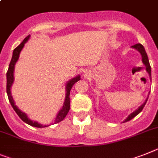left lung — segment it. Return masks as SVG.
<instances>
[{
    "label": "left lung",
    "mask_w": 158,
    "mask_h": 158,
    "mask_svg": "<svg viewBox=\"0 0 158 158\" xmlns=\"http://www.w3.org/2000/svg\"><path fill=\"white\" fill-rule=\"evenodd\" d=\"M132 48L137 49V50L138 51V52H139L141 54V57H142V62H143V64L145 65L146 71L148 72V73H149V77H150V78H151V67H150V64H149V59H148V56H147V53H146V52H145V48L143 47V45L141 44H134V45H133V46H132ZM147 100H148V98L145 100V102H144V103L142 104V105H141V106H140L138 109H137V110H136L135 111L133 112L131 114H129V117H128V118H126V119H125L123 122H126V121H130V120L133 119L134 117H136L137 114H140V113L142 111V110H143V108L145 107V104H146V102H147Z\"/></svg>",
    "instance_id": "8db88e82"
}]
</instances>
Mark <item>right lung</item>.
I'll list each match as a JSON object with an SVG mask.
<instances>
[{"mask_svg":"<svg viewBox=\"0 0 158 158\" xmlns=\"http://www.w3.org/2000/svg\"><path fill=\"white\" fill-rule=\"evenodd\" d=\"M30 37V35L27 36L21 44H19L18 46L16 48H14L13 52V56H12L11 61L9 63V69L7 71V73H6V78H7V85H6V92H7L8 94V98H9V101L11 104L12 107L13 108V110H15V112L17 113V115L19 116V118H21L24 122L27 123L28 125H31V126H33V127H37V128H44L47 127L48 125H42L39 124L37 121H31L30 119L28 118L26 114L25 113L21 112V110H19L17 106H15L14 101L13 99V97L11 95V86L13 83V81H14V77H13V72H14V67L15 64H16V62L17 61L19 58V55H20V52H21V49L23 48L24 45H25V43L28 41V40ZM79 80H81V77L78 75L76 77L73 78L70 81H69L66 84V94H65V99H64V105H63V107L60 109V110L59 111V113L56 115V118H55V122L54 124L58 123L60 121H62L64 118L66 117L67 114L69 111L70 109V102H69V94H70V90L72 89V87L73 86V85L76 83L77 81H78Z\"/></svg>","mask_w":158,"mask_h":158,"instance_id":"1","label":"right lung"}]
</instances>
